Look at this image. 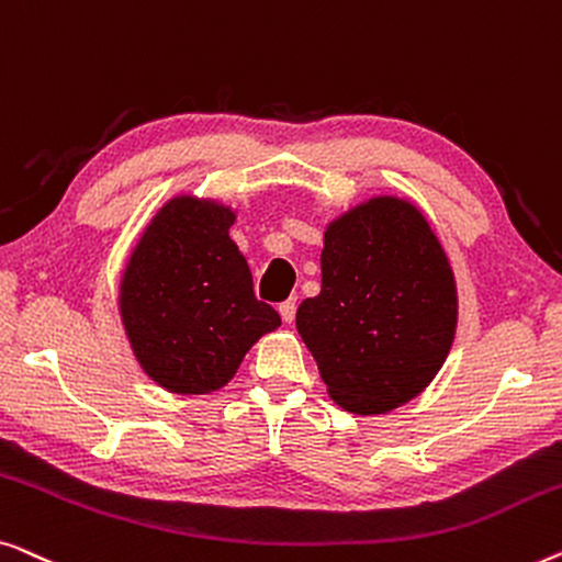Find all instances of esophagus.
<instances>
[{"label":"esophagus","mask_w":562,"mask_h":562,"mask_svg":"<svg viewBox=\"0 0 562 562\" xmlns=\"http://www.w3.org/2000/svg\"><path fill=\"white\" fill-rule=\"evenodd\" d=\"M295 307H297V303H295V297H290V300H284V303H280V315H282V321L284 323H292L295 321Z\"/></svg>","instance_id":"esophagus-1"}]
</instances>
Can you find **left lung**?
I'll list each match as a JSON object with an SVG mask.
<instances>
[{"label": "left lung", "mask_w": 562, "mask_h": 562, "mask_svg": "<svg viewBox=\"0 0 562 562\" xmlns=\"http://www.w3.org/2000/svg\"><path fill=\"white\" fill-rule=\"evenodd\" d=\"M295 326L346 413L384 415L415 400L458 326L453 267L420 205L371 195L330 221L321 292L300 303Z\"/></svg>", "instance_id": "1"}]
</instances>
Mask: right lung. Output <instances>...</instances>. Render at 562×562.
Returning a JSON list of instances; mask_svg holds the SVG:
<instances>
[{
    "instance_id": "1",
    "label": "right lung",
    "mask_w": 562,
    "mask_h": 562,
    "mask_svg": "<svg viewBox=\"0 0 562 562\" xmlns=\"http://www.w3.org/2000/svg\"><path fill=\"white\" fill-rule=\"evenodd\" d=\"M232 205L178 193L139 234L120 280V318L139 369L172 394L232 382L259 338L282 326L255 297L247 257L228 236Z\"/></svg>"
}]
</instances>
